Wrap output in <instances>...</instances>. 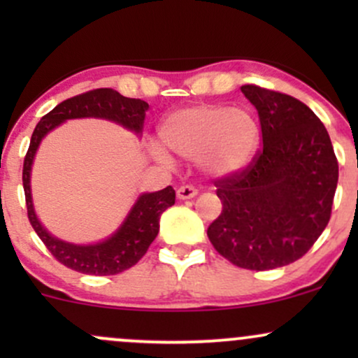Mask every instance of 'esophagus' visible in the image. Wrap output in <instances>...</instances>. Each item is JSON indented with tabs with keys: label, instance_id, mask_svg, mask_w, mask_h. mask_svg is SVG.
<instances>
[{
	"label": "esophagus",
	"instance_id": "1",
	"mask_svg": "<svg viewBox=\"0 0 358 358\" xmlns=\"http://www.w3.org/2000/svg\"><path fill=\"white\" fill-rule=\"evenodd\" d=\"M196 190L193 185H183V187H180L178 190H176V196H178L180 200H187V199H193V196H196Z\"/></svg>",
	"mask_w": 358,
	"mask_h": 358
}]
</instances>
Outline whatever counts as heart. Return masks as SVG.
<instances>
[{"mask_svg":"<svg viewBox=\"0 0 358 358\" xmlns=\"http://www.w3.org/2000/svg\"><path fill=\"white\" fill-rule=\"evenodd\" d=\"M162 145L182 158L199 159L207 173L225 176L244 170L259 145V124L245 109L222 104H196L168 114L159 126ZM158 162L168 163L162 148Z\"/></svg>","mask_w":358,"mask_h":358,"instance_id":"heart-1","label":"heart"}]
</instances>
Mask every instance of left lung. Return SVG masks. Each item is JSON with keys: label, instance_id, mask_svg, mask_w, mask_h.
Wrapping results in <instances>:
<instances>
[{"label": "left lung", "instance_id": "left-lung-1", "mask_svg": "<svg viewBox=\"0 0 358 358\" xmlns=\"http://www.w3.org/2000/svg\"><path fill=\"white\" fill-rule=\"evenodd\" d=\"M257 109L262 150L242 171L215 180L222 213L207 236L242 269L268 271L303 257L331 215L338 162L327 127L301 101L242 85Z\"/></svg>", "mask_w": 358, "mask_h": 358}]
</instances>
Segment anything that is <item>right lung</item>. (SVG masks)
Wrapping results in <instances>:
<instances>
[{"label": "right lung", "mask_w": 358, "mask_h": 358, "mask_svg": "<svg viewBox=\"0 0 358 358\" xmlns=\"http://www.w3.org/2000/svg\"><path fill=\"white\" fill-rule=\"evenodd\" d=\"M150 106L141 99L124 97L114 89H94L60 102L50 113L45 114L31 134L30 148L23 163V188L27 200L28 220L38 237L50 250L52 256L64 266L77 273L92 276H110L133 268L146 254L148 248L159 231V217L175 203V190L171 187L159 192L143 193L134 207L127 213L126 220L113 236L106 241L90 245H76L53 237L40 224L34 210L30 190V171L40 141L53 127L67 119L101 117L117 122L139 134L145 124L146 110Z\"/></svg>", "instance_id": "1"}]
</instances>
